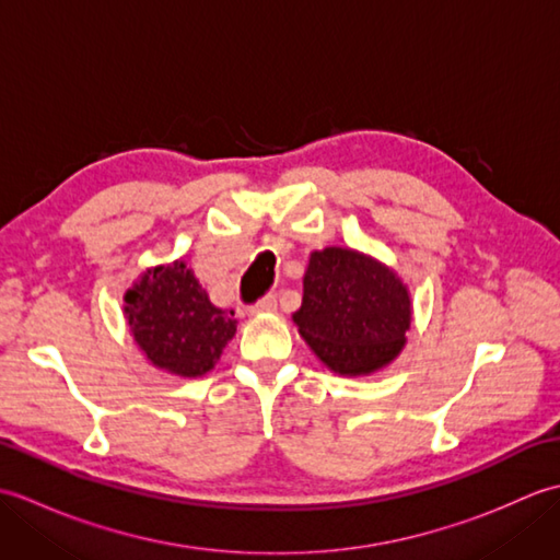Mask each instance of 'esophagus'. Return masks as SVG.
<instances>
[{
	"label": "esophagus",
	"instance_id": "34e87169",
	"mask_svg": "<svg viewBox=\"0 0 560 560\" xmlns=\"http://www.w3.org/2000/svg\"><path fill=\"white\" fill-rule=\"evenodd\" d=\"M273 311H277V295H273V293L265 295V299H259L253 305V313H273Z\"/></svg>",
	"mask_w": 560,
	"mask_h": 560
}]
</instances>
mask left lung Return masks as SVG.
<instances>
[{
  "instance_id": "1",
  "label": "left lung",
  "mask_w": 560,
  "mask_h": 560,
  "mask_svg": "<svg viewBox=\"0 0 560 560\" xmlns=\"http://www.w3.org/2000/svg\"><path fill=\"white\" fill-rule=\"evenodd\" d=\"M293 323L329 371L368 375L397 359L407 341L409 289L389 267L355 249H317L307 261Z\"/></svg>"
}]
</instances>
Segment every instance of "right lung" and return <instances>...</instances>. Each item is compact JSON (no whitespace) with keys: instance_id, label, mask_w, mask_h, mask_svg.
<instances>
[{"instance_id":"add662e5","label":"right lung","mask_w":560,"mask_h":560,"mask_svg":"<svg viewBox=\"0 0 560 560\" xmlns=\"http://www.w3.org/2000/svg\"><path fill=\"white\" fill-rule=\"evenodd\" d=\"M125 317L147 359L180 377L209 373L237 325L233 311L209 301L185 259L141 273L125 293Z\"/></svg>"}]
</instances>
